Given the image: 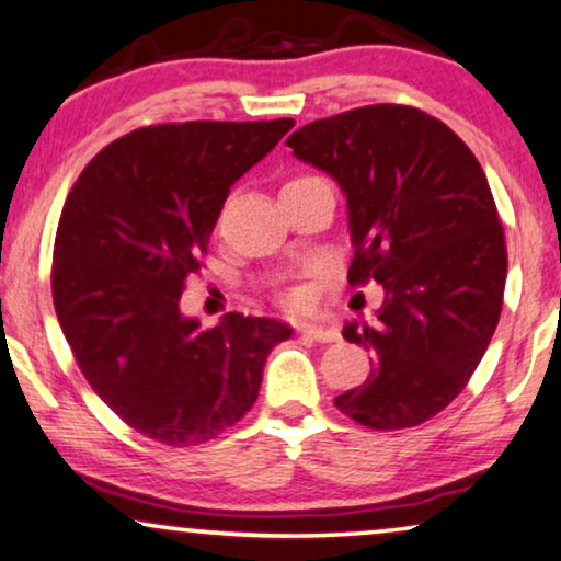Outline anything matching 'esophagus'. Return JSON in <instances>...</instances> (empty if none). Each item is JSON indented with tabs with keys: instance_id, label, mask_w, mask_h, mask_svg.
<instances>
[{
	"instance_id": "obj_1",
	"label": "esophagus",
	"mask_w": 561,
	"mask_h": 561,
	"mask_svg": "<svg viewBox=\"0 0 561 561\" xmlns=\"http://www.w3.org/2000/svg\"><path fill=\"white\" fill-rule=\"evenodd\" d=\"M299 330L301 335H307V337H312V341H317V343H335L337 337H341V333H337L335 328H324V324H299Z\"/></svg>"
}]
</instances>
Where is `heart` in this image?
<instances>
[{"label":"heart","instance_id":"obj_1","mask_svg":"<svg viewBox=\"0 0 561 561\" xmlns=\"http://www.w3.org/2000/svg\"><path fill=\"white\" fill-rule=\"evenodd\" d=\"M283 304L288 309H307L309 307V294L304 288H291L286 296H283Z\"/></svg>","mask_w":561,"mask_h":561}]
</instances>
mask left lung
Segmentation results:
<instances>
[{"label": "left lung", "mask_w": 561, "mask_h": 561, "mask_svg": "<svg viewBox=\"0 0 561 561\" xmlns=\"http://www.w3.org/2000/svg\"><path fill=\"white\" fill-rule=\"evenodd\" d=\"M286 145L348 197V283L385 288L375 324L343 328L375 369L337 411L377 432L424 424L460 396L500 322L507 247L486 174L445 122L400 103L304 124Z\"/></svg>", "instance_id": "left-lung-1"}]
</instances>
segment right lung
Segmentation results:
<instances>
[{"label":"right lung","mask_w":561,"mask_h":561,"mask_svg":"<svg viewBox=\"0 0 561 561\" xmlns=\"http://www.w3.org/2000/svg\"><path fill=\"white\" fill-rule=\"evenodd\" d=\"M294 119L153 124L101 150L69 190L54 239L61 333L99 398L142 437L190 447L244 419L286 322L226 314L216 328L179 312L186 278L231 184Z\"/></svg>","instance_id":"right-lung-1"}]
</instances>
